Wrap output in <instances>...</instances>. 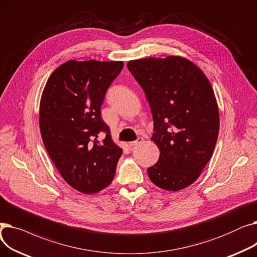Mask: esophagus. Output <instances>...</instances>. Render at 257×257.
<instances>
[{"label":"esophagus","mask_w":257,"mask_h":257,"mask_svg":"<svg viewBox=\"0 0 257 257\" xmlns=\"http://www.w3.org/2000/svg\"><path fill=\"white\" fill-rule=\"evenodd\" d=\"M144 142V139L143 138H139L137 141H134V142H131V143H129V145L131 146V147H133V146H137V145H140L141 143H143Z\"/></svg>","instance_id":"34e87169"}]
</instances>
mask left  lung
I'll list each match as a JSON object with an SVG mask.
<instances>
[{"mask_svg": "<svg viewBox=\"0 0 257 257\" xmlns=\"http://www.w3.org/2000/svg\"><path fill=\"white\" fill-rule=\"evenodd\" d=\"M127 67L149 102L151 141L160 151L148 169L149 178L163 190H183L200 176L219 136V107L209 80L180 56L131 60Z\"/></svg>", "mask_w": 257, "mask_h": 257, "instance_id": "obj_1", "label": "left lung"}]
</instances>
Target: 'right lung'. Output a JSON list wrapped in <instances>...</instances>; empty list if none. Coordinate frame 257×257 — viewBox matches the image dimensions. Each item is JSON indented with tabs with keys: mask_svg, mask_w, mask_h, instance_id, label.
I'll list each match as a JSON object with an SVG mask.
<instances>
[{
	"mask_svg": "<svg viewBox=\"0 0 257 257\" xmlns=\"http://www.w3.org/2000/svg\"><path fill=\"white\" fill-rule=\"evenodd\" d=\"M123 66V61H66L52 73L40 99L46 150L65 182L83 194L111 183L123 153L100 111L107 88Z\"/></svg>",
	"mask_w": 257,
	"mask_h": 257,
	"instance_id": "obj_1",
	"label": "right lung"
}]
</instances>
